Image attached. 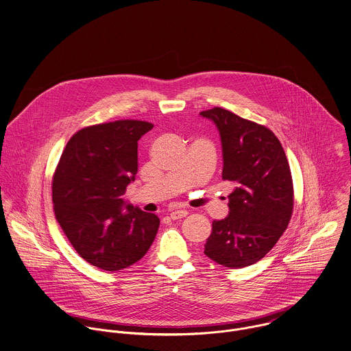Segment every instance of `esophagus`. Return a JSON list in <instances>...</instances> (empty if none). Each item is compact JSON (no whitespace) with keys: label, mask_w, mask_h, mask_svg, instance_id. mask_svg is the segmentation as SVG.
Here are the masks:
<instances>
[{"label":"esophagus","mask_w":351,"mask_h":351,"mask_svg":"<svg viewBox=\"0 0 351 351\" xmlns=\"http://www.w3.org/2000/svg\"><path fill=\"white\" fill-rule=\"evenodd\" d=\"M188 216V210H173L171 213H170V217L173 219V220H180V219H184V217H186Z\"/></svg>","instance_id":"esophagus-1"}]
</instances>
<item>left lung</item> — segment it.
<instances>
[{
    "label": "left lung",
    "instance_id": "obj_1",
    "mask_svg": "<svg viewBox=\"0 0 351 351\" xmlns=\"http://www.w3.org/2000/svg\"><path fill=\"white\" fill-rule=\"evenodd\" d=\"M200 114L219 131L221 178L234 184L230 212L226 219L213 220L204 254L226 267L250 266L273 249L289 224L293 212L291 167L269 128L217 106Z\"/></svg>",
    "mask_w": 351,
    "mask_h": 351
}]
</instances>
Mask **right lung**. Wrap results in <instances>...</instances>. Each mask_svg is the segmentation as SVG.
<instances>
[{
  "label": "right lung",
  "mask_w": 351,
  "mask_h": 351,
  "mask_svg": "<svg viewBox=\"0 0 351 351\" xmlns=\"http://www.w3.org/2000/svg\"><path fill=\"white\" fill-rule=\"evenodd\" d=\"M152 124L117 120L82 128L67 142L52 180L55 217L86 262L125 269L150 249L159 219L121 196L138 173V141Z\"/></svg>",
  "instance_id": "add662e5"
}]
</instances>
